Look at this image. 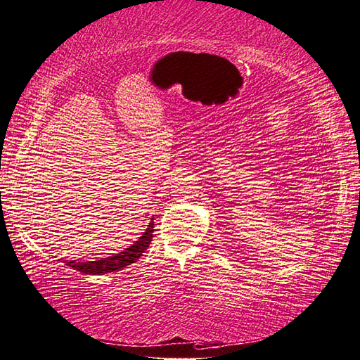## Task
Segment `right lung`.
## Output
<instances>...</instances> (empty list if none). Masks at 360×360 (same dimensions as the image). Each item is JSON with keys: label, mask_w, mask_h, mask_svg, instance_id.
Instances as JSON below:
<instances>
[{"label": "right lung", "mask_w": 360, "mask_h": 360, "mask_svg": "<svg viewBox=\"0 0 360 360\" xmlns=\"http://www.w3.org/2000/svg\"><path fill=\"white\" fill-rule=\"evenodd\" d=\"M154 218H151L150 224L145 229L142 237L139 240L131 245L129 248H126L124 251L118 252V255H114L110 257H104L100 260H89V262H77V260H70V262H65L68 266L72 269L86 273V274H101V273H112V271H118L124 269L126 265H131L136 262V260L143 255L146 251L148 246H150L153 240V231H154Z\"/></svg>", "instance_id": "right-lung-1"}]
</instances>
